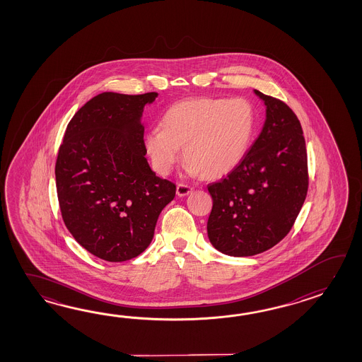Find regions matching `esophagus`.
<instances>
[{"instance_id": "34e87169", "label": "esophagus", "mask_w": 362, "mask_h": 362, "mask_svg": "<svg viewBox=\"0 0 362 362\" xmlns=\"http://www.w3.org/2000/svg\"><path fill=\"white\" fill-rule=\"evenodd\" d=\"M192 192V187H190V186H187V185L178 184L177 187H176V194H177V197H186V195H189Z\"/></svg>"}]
</instances>
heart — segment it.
I'll list each match as a JSON object with an SVG mask.
<instances>
[{"label": "heart", "instance_id": "obj_1", "mask_svg": "<svg viewBox=\"0 0 362 362\" xmlns=\"http://www.w3.org/2000/svg\"><path fill=\"white\" fill-rule=\"evenodd\" d=\"M144 137L156 173L167 176L181 159L186 170L206 178L230 173L243 160L254 139L256 111L245 98H190L172 105Z\"/></svg>", "mask_w": 362, "mask_h": 362}]
</instances>
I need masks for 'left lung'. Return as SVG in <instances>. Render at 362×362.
Listing matches in <instances>:
<instances>
[{"label":"left lung","mask_w":362,"mask_h":362,"mask_svg":"<svg viewBox=\"0 0 362 362\" xmlns=\"http://www.w3.org/2000/svg\"><path fill=\"white\" fill-rule=\"evenodd\" d=\"M254 92L267 107L262 133L228 177L208 185L214 200L208 238L220 252L237 257L262 254L285 238L308 192L299 119L285 102Z\"/></svg>","instance_id":"8db88e82"}]
</instances>
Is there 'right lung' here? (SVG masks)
Returning <instances> with one entry per match:
<instances>
[{
	"label": "right lung",
	"instance_id": "right-lung-1",
	"mask_svg": "<svg viewBox=\"0 0 362 362\" xmlns=\"http://www.w3.org/2000/svg\"><path fill=\"white\" fill-rule=\"evenodd\" d=\"M158 93L105 92L71 119L55 164L62 217L72 237L102 260H131L154 237L176 185L151 170L141 123Z\"/></svg>",
	"mask_w": 362,
	"mask_h": 362
}]
</instances>
